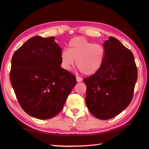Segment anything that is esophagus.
<instances>
[{
  "instance_id": "1",
  "label": "esophagus",
  "mask_w": 149,
  "mask_h": 149,
  "mask_svg": "<svg viewBox=\"0 0 149 149\" xmlns=\"http://www.w3.org/2000/svg\"><path fill=\"white\" fill-rule=\"evenodd\" d=\"M76 80L77 82H81L82 81V79L79 77H76Z\"/></svg>"
}]
</instances>
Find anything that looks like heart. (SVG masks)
Segmentation results:
<instances>
[{
	"label": "heart",
	"instance_id": "obj_1",
	"mask_svg": "<svg viewBox=\"0 0 149 149\" xmlns=\"http://www.w3.org/2000/svg\"><path fill=\"white\" fill-rule=\"evenodd\" d=\"M60 59L62 68L65 70H70L76 61L77 67L81 72L91 75L102 67L105 59V49L99 43H94L84 37H76L70 40L68 50H62Z\"/></svg>",
	"mask_w": 149,
	"mask_h": 149
}]
</instances>
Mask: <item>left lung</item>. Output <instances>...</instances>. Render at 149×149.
I'll list each match as a JSON object with an SVG mask.
<instances>
[{
    "label": "left lung",
    "instance_id": "obj_1",
    "mask_svg": "<svg viewBox=\"0 0 149 149\" xmlns=\"http://www.w3.org/2000/svg\"><path fill=\"white\" fill-rule=\"evenodd\" d=\"M105 59L95 74L84 79L86 103L96 118L118 115L132 101L138 78L136 65L130 50L112 36L104 43Z\"/></svg>",
    "mask_w": 149,
    "mask_h": 149
}]
</instances>
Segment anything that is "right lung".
Segmentation results:
<instances>
[{
  "mask_svg": "<svg viewBox=\"0 0 149 149\" xmlns=\"http://www.w3.org/2000/svg\"><path fill=\"white\" fill-rule=\"evenodd\" d=\"M61 51L54 36H36L13 56L11 86L22 108L34 118L58 115L77 83L75 75L61 67Z\"/></svg>",
  "mask_w": 149,
  "mask_h": 149,
  "instance_id": "add662e5",
  "label": "right lung"
}]
</instances>
